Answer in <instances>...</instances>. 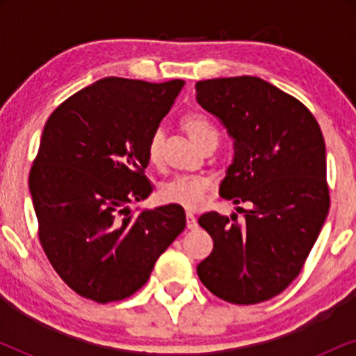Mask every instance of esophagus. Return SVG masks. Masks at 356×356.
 <instances>
[{"mask_svg": "<svg viewBox=\"0 0 356 356\" xmlns=\"http://www.w3.org/2000/svg\"><path fill=\"white\" fill-rule=\"evenodd\" d=\"M186 227L189 228V230L197 228V220H196V217H194L193 212H186Z\"/></svg>", "mask_w": 356, "mask_h": 356, "instance_id": "obj_1", "label": "esophagus"}]
</instances>
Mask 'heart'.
<instances>
[{"label":"heart","instance_id":"1","mask_svg":"<svg viewBox=\"0 0 356 356\" xmlns=\"http://www.w3.org/2000/svg\"><path fill=\"white\" fill-rule=\"evenodd\" d=\"M183 128L197 145H201L209 138L218 139L217 126L201 113H188L184 116ZM162 144L163 133L155 129L147 140V157L150 162H159ZM209 189H211V181L204 177H177L160 188L159 197L165 204H177L189 211H196L206 202Z\"/></svg>","mask_w":356,"mask_h":356}]
</instances>
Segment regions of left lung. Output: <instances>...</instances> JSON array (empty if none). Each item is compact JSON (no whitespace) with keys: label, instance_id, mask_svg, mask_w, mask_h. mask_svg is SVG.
I'll return each instance as SVG.
<instances>
[{"label":"left lung","instance_id":"obj_1","mask_svg":"<svg viewBox=\"0 0 356 356\" xmlns=\"http://www.w3.org/2000/svg\"><path fill=\"white\" fill-rule=\"evenodd\" d=\"M197 104L235 140L220 196L238 216L199 217L213 250L197 266L209 291L233 305L274 298L298 277L327 217L325 144L298 99L254 76L199 81Z\"/></svg>","mask_w":356,"mask_h":356}]
</instances>
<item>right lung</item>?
Listing matches in <instances>:
<instances>
[{"mask_svg":"<svg viewBox=\"0 0 356 356\" xmlns=\"http://www.w3.org/2000/svg\"><path fill=\"white\" fill-rule=\"evenodd\" d=\"M184 81L105 77L48 118L29 173L38 240L77 295L111 303L136 293L186 227L177 204L133 213L152 193L147 140Z\"/></svg>","mask_w":356,"mask_h":356,"instance_id":"obj_1","label":"right lung"}]
</instances>
